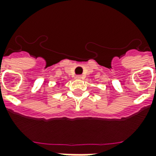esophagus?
<instances>
[{"mask_svg": "<svg viewBox=\"0 0 156 156\" xmlns=\"http://www.w3.org/2000/svg\"><path fill=\"white\" fill-rule=\"evenodd\" d=\"M76 78H77V79H82V78H83V76H82V75H77V76H76Z\"/></svg>", "mask_w": 156, "mask_h": 156, "instance_id": "1", "label": "esophagus"}]
</instances>
